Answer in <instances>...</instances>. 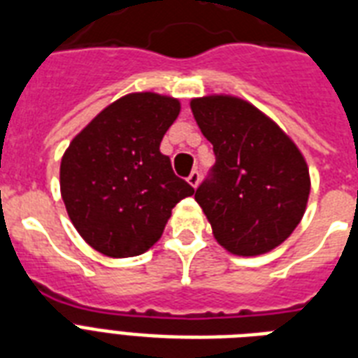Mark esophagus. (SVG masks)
<instances>
[{
	"instance_id": "34e87169",
	"label": "esophagus",
	"mask_w": 358,
	"mask_h": 358,
	"mask_svg": "<svg viewBox=\"0 0 358 358\" xmlns=\"http://www.w3.org/2000/svg\"><path fill=\"white\" fill-rule=\"evenodd\" d=\"M187 181L190 182V185H192L194 188H196L197 185H199V181H201V173H199V171H197V170H192V173L188 176Z\"/></svg>"
}]
</instances>
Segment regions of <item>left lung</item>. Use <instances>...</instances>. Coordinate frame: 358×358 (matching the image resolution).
I'll use <instances>...</instances> for the list:
<instances>
[{
	"label": "left lung",
	"mask_w": 358,
	"mask_h": 358,
	"mask_svg": "<svg viewBox=\"0 0 358 358\" xmlns=\"http://www.w3.org/2000/svg\"><path fill=\"white\" fill-rule=\"evenodd\" d=\"M190 107L216 157L194 196L214 238L234 255L271 251L305 214L310 179L301 151L244 99L207 96Z\"/></svg>",
	"instance_id": "1"
}]
</instances>
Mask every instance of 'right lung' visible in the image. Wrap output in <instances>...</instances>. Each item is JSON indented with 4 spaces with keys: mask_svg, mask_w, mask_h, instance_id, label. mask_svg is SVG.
<instances>
[{
    "mask_svg": "<svg viewBox=\"0 0 358 358\" xmlns=\"http://www.w3.org/2000/svg\"><path fill=\"white\" fill-rule=\"evenodd\" d=\"M181 105L136 92L110 103L71 140L61 161V194L71 224L96 251L136 257L161 238L171 208L194 188L161 153Z\"/></svg>",
    "mask_w": 358,
    "mask_h": 358,
    "instance_id": "add662e5",
    "label": "right lung"
}]
</instances>
